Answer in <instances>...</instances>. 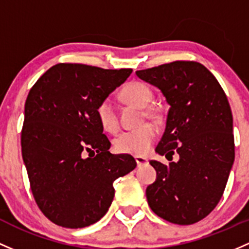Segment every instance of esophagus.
Masks as SVG:
<instances>
[{
	"mask_svg": "<svg viewBox=\"0 0 249 249\" xmlns=\"http://www.w3.org/2000/svg\"><path fill=\"white\" fill-rule=\"evenodd\" d=\"M134 160H135V162H137V164H138V166H142V165H145V164H147V158H145V157H142V156H135L134 157Z\"/></svg>",
	"mask_w": 249,
	"mask_h": 249,
	"instance_id": "esophagus-1",
	"label": "esophagus"
}]
</instances>
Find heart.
Segmentation results:
<instances>
[{
	"label": "heart",
	"instance_id": "heart-1",
	"mask_svg": "<svg viewBox=\"0 0 249 249\" xmlns=\"http://www.w3.org/2000/svg\"><path fill=\"white\" fill-rule=\"evenodd\" d=\"M121 97L127 103L142 107V116L156 117L157 110L147 107L152 101V92L145 84L139 81H130L125 84L121 89ZM97 119L104 130L115 133L119 129V119L115 107L109 99H103L96 110ZM157 137V129L155 125L146 124L135 129L125 130L114 139V148L116 152L124 155L142 156L150 150Z\"/></svg>",
	"mask_w": 249,
	"mask_h": 249
}]
</instances>
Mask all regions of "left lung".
<instances>
[{"label": "left lung", "instance_id": "8db88e82", "mask_svg": "<svg viewBox=\"0 0 249 249\" xmlns=\"http://www.w3.org/2000/svg\"><path fill=\"white\" fill-rule=\"evenodd\" d=\"M135 74L157 86L170 106L156 152L180 156L169 165L151 160L157 178L146 189L147 202L160 218L194 224L217 206L234 163L229 102L213 74L196 61H174Z\"/></svg>", "mask_w": 249, "mask_h": 249}]
</instances>
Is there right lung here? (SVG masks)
Here are the masks:
<instances>
[{"label": "right lung", "mask_w": 249, "mask_h": 249, "mask_svg": "<svg viewBox=\"0 0 249 249\" xmlns=\"http://www.w3.org/2000/svg\"><path fill=\"white\" fill-rule=\"evenodd\" d=\"M130 73V68L57 63L30 89L22 160L38 207L60 227L98 222L114 199V181L137 166L130 155L110 153L111 142L96 114Z\"/></svg>", "instance_id": "obj_1"}]
</instances>
